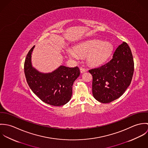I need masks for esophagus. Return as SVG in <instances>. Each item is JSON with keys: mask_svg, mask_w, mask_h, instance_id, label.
<instances>
[{"mask_svg": "<svg viewBox=\"0 0 148 148\" xmlns=\"http://www.w3.org/2000/svg\"><path fill=\"white\" fill-rule=\"evenodd\" d=\"M80 72H81V73H83V72H85L86 71V69H85L84 68L81 67V68H80Z\"/></svg>", "mask_w": 148, "mask_h": 148, "instance_id": "esophagus-1", "label": "esophagus"}]
</instances>
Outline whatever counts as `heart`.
Returning <instances> with one entry per match:
<instances>
[{
    "label": "heart",
    "instance_id": "1",
    "mask_svg": "<svg viewBox=\"0 0 148 148\" xmlns=\"http://www.w3.org/2000/svg\"><path fill=\"white\" fill-rule=\"evenodd\" d=\"M74 50L67 49L68 55L77 59L78 54L87 55V61L92 65L103 63L108 58L113 50L112 45L108 42H103L99 40H90L82 42L75 47Z\"/></svg>",
    "mask_w": 148,
    "mask_h": 148
}]
</instances>
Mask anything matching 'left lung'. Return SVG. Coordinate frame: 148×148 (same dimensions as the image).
I'll return each instance as SVG.
<instances>
[{"label":"left lung","mask_w":148,"mask_h":148,"mask_svg":"<svg viewBox=\"0 0 148 148\" xmlns=\"http://www.w3.org/2000/svg\"><path fill=\"white\" fill-rule=\"evenodd\" d=\"M89 72L93 77L92 93L95 99L109 103L119 98L130 84L134 72L133 55L127 42L119 45L109 62Z\"/></svg>","instance_id":"8db88e82"}]
</instances>
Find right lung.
Instances as JSON below:
<instances>
[{
	"mask_svg": "<svg viewBox=\"0 0 148 148\" xmlns=\"http://www.w3.org/2000/svg\"><path fill=\"white\" fill-rule=\"evenodd\" d=\"M35 45L27 55L24 69L27 82L32 92L45 103L62 106L71 99L73 82L80 72L77 66H60L51 73H43L33 68L31 54Z\"/></svg>",
	"mask_w": 148,
	"mask_h": 148,
	"instance_id": "1",
	"label": "right lung"
}]
</instances>
